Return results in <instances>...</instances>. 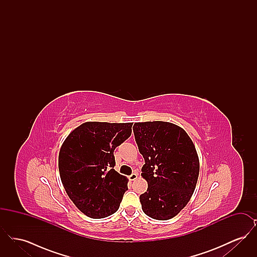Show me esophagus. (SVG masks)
<instances>
[{
	"mask_svg": "<svg viewBox=\"0 0 257 257\" xmlns=\"http://www.w3.org/2000/svg\"><path fill=\"white\" fill-rule=\"evenodd\" d=\"M137 178H138V173H137V172H133V173L129 176V179H130L131 181H134Z\"/></svg>",
	"mask_w": 257,
	"mask_h": 257,
	"instance_id": "obj_1",
	"label": "esophagus"
}]
</instances>
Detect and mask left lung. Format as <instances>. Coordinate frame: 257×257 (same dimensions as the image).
I'll use <instances>...</instances> for the list:
<instances>
[{"mask_svg": "<svg viewBox=\"0 0 257 257\" xmlns=\"http://www.w3.org/2000/svg\"><path fill=\"white\" fill-rule=\"evenodd\" d=\"M133 131L145 159L142 176L148 184L140 196L142 209L154 220H170L187 205L196 189V147L185 130L173 123L137 122Z\"/></svg>", "mask_w": 257, "mask_h": 257, "instance_id": "1", "label": "left lung"}]
</instances>
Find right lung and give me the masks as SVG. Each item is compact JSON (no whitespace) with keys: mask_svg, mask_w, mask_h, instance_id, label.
<instances>
[{"mask_svg":"<svg viewBox=\"0 0 257 257\" xmlns=\"http://www.w3.org/2000/svg\"><path fill=\"white\" fill-rule=\"evenodd\" d=\"M133 123L86 122L64 141L59 171L66 194L92 219L115 213L128 179L114 171L113 151L132 133Z\"/></svg>","mask_w":257,"mask_h":257,"instance_id":"obj_1","label":"right lung"}]
</instances>
